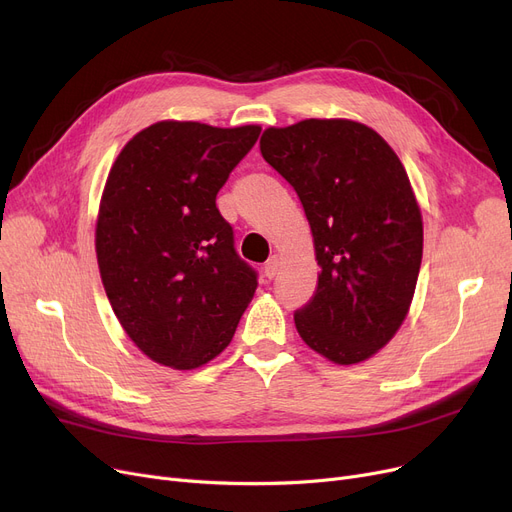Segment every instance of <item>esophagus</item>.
Returning <instances> with one entry per match:
<instances>
[{
	"instance_id": "esophagus-1",
	"label": "esophagus",
	"mask_w": 512,
	"mask_h": 512,
	"mask_svg": "<svg viewBox=\"0 0 512 512\" xmlns=\"http://www.w3.org/2000/svg\"><path fill=\"white\" fill-rule=\"evenodd\" d=\"M278 267H280V257H278V255H272L270 259H267V263H265V267H263L265 278H270V280L276 278Z\"/></svg>"
}]
</instances>
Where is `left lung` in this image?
I'll list each match as a JSON object with an SVG mask.
<instances>
[{"instance_id": "obj_1", "label": "left lung", "mask_w": 512, "mask_h": 512, "mask_svg": "<svg viewBox=\"0 0 512 512\" xmlns=\"http://www.w3.org/2000/svg\"><path fill=\"white\" fill-rule=\"evenodd\" d=\"M263 159L299 195L319 276L294 311L301 338L326 359H369L407 317L423 255L409 176L378 132L353 120L267 128Z\"/></svg>"}]
</instances>
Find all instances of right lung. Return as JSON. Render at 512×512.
<instances>
[{
    "instance_id": "obj_1",
    "label": "right lung",
    "mask_w": 512,
    "mask_h": 512,
    "mask_svg": "<svg viewBox=\"0 0 512 512\" xmlns=\"http://www.w3.org/2000/svg\"><path fill=\"white\" fill-rule=\"evenodd\" d=\"M259 126L157 122L120 151L97 220L103 288L155 363L195 369L230 344L257 290L215 197Z\"/></svg>"
}]
</instances>
